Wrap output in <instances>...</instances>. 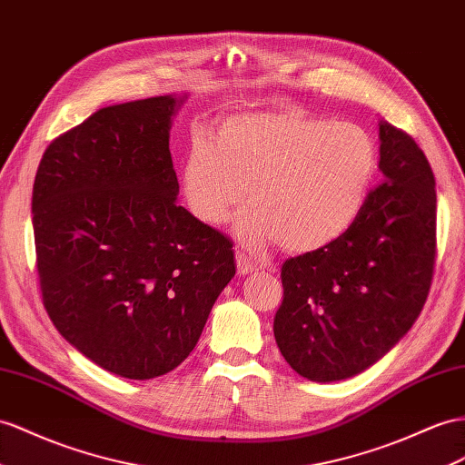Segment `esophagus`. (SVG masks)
I'll list each match as a JSON object with an SVG mask.
<instances>
[{"mask_svg": "<svg viewBox=\"0 0 465 465\" xmlns=\"http://www.w3.org/2000/svg\"><path fill=\"white\" fill-rule=\"evenodd\" d=\"M235 263H237V275H240V277L242 275H249V272L257 271V267L242 252H235Z\"/></svg>", "mask_w": 465, "mask_h": 465, "instance_id": "obj_1", "label": "esophagus"}]
</instances>
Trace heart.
Listing matches in <instances>:
<instances>
[{
    "label": "heart",
    "instance_id": "heart-1",
    "mask_svg": "<svg viewBox=\"0 0 465 465\" xmlns=\"http://www.w3.org/2000/svg\"><path fill=\"white\" fill-rule=\"evenodd\" d=\"M377 169L371 135L282 105L230 115L213 139L196 135L183 164L190 212L220 225L242 204L237 237L255 249L279 242L312 253L346 233L360 216Z\"/></svg>",
    "mask_w": 465,
    "mask_h": 465
}]
</instances>
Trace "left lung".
<instances>
[{
    "instance_id": "obj_1",
    "label": "left lung",
    "mask_w": 465,
    "mask_h": 465,
    "mask_svg": "<svg viewBox=\"0 0 465 465\" xmlns=\"http://www.w3.org/2000/svg\"><path fill=\"white\" fill-rule=\"evenodd\" d=\"M383 183L340 240L284 261L272 331L296 373L316 383L360 375L419 318L436 257V188L414 139L379 122Z\"/></svg>"
}]
</instances>
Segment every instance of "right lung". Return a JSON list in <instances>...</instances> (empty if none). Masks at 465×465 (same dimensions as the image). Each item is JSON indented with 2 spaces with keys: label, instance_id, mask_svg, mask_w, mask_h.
Wrapping results in <instances>:
<instances>
[{
  "label": "right lung",
  "instance_id": "add662e5",
  "mask_svg": "<svg viewBox=\"0 0 465 465\" xmlns=\"http://www.w3.org/2000/svg\"><path fill=\"white\" fill-rule=\"evenodd\" d=\"M186 96L110 105L46 147L33 184L43 302L90 361L145 381L181 365L235 275L232 242L176 204Z\"/></svg>",
  "mask_w": 465,
  "mask_h": 465
}]
</instances>
